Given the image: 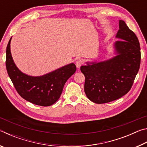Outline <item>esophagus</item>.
<instances>
[{
	"label": "esophagus",
	"instance_id": "obj_1",
	"mask_svg": "<svg viewBox=\"0 0 147 147\" xmlns=\"http://www.w3.org/2000/svg\"><path fill=\"white\" fill-rule=\"evenodd\" d=\"M84 63V61L82 60V59H77L76 61V66L77 68H80V67L81 65H82V64Z\"/></svg>",
	"mask_w": 147,
	"mask_h": 147
}]
</instances>
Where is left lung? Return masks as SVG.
<instances>
[{
	"instance_id": "1",
	"label": "left lung",
	"mask_w": 147,
	"mask_h": 147,
	"mask_svg": "<svg viewBox=\"0 0 147 147\" xmlns=\"http://www.w3.org/2000/svg\"><path fill=\"white\" fill-rule=\"evenodd\" d=\"M114 47L117 55L108 60L87 63L80 70L85 76L84 91L89 100L104 104L122 97L130 90L141 63L140 45L125 22L119 21Z\"/></svg>"
}]
</instances>
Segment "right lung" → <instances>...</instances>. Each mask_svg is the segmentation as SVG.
<instances>
[{
  "label": "right lung",
  "instance_id": "obj_1",
  "mask_svg": "<svg viewBox=\"0 0 147 147\" xmlns=\"http://www.w3.org/2000/svg\"><path fill=\"white\" fill-rule=\"evenodd\" d=\"M11 39L6 48V66L17 93L36 105H53L60 97L67 80L75 73L76 65L72 63L41 76L27 75L20 71L14 63L10 51Z\"/></svg>",
  "mask_w": 147,
  "mask_h": 147
}]
</instances>
